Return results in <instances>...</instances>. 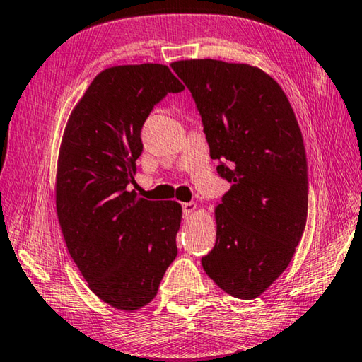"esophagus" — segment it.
I'll return each mask as SVG.
<instances>
[{
    "instance_id": "34e87169",
    "label": "esophagus",
    "mask_w": 362,
    "mask_h": 362,
    "mask_svg": "<svg viewBox=\"0 0 362 362\" xmlns=\"http://www.w3.org/2000/svg\"><path fill=\"white\" fill-rule=\"evenodd\" d=\"M196 209L194 203H183L182 204V211H183V217H189Z\"/></svg>"
}]
</instances>
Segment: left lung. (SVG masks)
<instances>
[{
    "label": "left lung",
    "instance_id": "left-lung-1",
    "mask_svg": "<svg viewBox=\"0 0 362 362\" xmlns=\"http://www.w3.org/2000/svg\"><path fill=\"white\" fill-rule=\"evenodd\" d=\"M192 93L217 173L231 183L216 207V246L201 259L220 289L265 292L289 265L308 214L303 137L281 86L247 64H170Z\"/></svg>",
    "mask_w": 362,
    "mask_h": 362
}]
</instances>
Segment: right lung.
<instances>
[{
  "instance_id": "1",
  "label": "right lung",
  "mask_w": 362,
  "mask_h": 362,
  "mask_svg": "<svg viewBox=\"0 0 362 362\" xmlns=\"http://www.w3.org/2000/svg\"><path fill=\"white\" fill-rule=\"evenodd\" d=\"M185 89L166 65L100 71L66 122L56 177L57 217L66 249L89 289L116 310L155 298L177 257L182 206L127 192L153 107Z\"/></svg>"
}]
</instances>
